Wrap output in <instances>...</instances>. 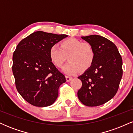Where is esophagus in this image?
<instances>
[{
	"label": "esophagus",
	"mask_w": 133,
	"mask_h": 133,
	"mask_svg": "<svg viewBox=\"0 0 133 133\" xmlns=\"http://www.w3.org/2000/svg\"><path fill=\"white\" fill-rule=\"evenodd\" d=\"M65 78H66V81H67V82H69V81H71L72 79V77H71V76H65Z\"/></svg>",
	"instance_id": "esophagus-1"
}]
</instances>
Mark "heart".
I'll use <instances>...</instances> for the list:
<instances>
[{
	"label": "heart",
	"instance_id": "b5f03b06",
	"mask_svg": "<svg viewBox=\"0 0 133 133\" xmlns=\"http://www.w3.org/2000/svg\"><path fill=\"white\" fill-rule=\"evenodd\" d=\"M49 54L51 61L58 68H61L68 56L69 61L64 65L63 71L70 75L89 69L95 59V51L91 44L73 37L62 41L60 46L52 45Z\"/></svg>",
	"mask_w": 133,
	"mask_h": 133
}]
</instances>
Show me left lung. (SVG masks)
<instances>
[{
    "mask_svg": "<svg viewBox=\"0 0 133 133\" xmlns=\"http://www.w3.org/2000/svg\"><path fill=\"white\" fill-rule=\"evenodd\" d=\"M81 38L94 47L95 59L92 66L78 77L82 87L77 96L85 106H100L116 94L123 76V60L115 44L106 38L98 35Z\"/></svg>",
    "mask_w": 133,
    "mask_h": 133,
    "instance_id": "8db88e82",
    "label": "left lung"
}]
</instances>
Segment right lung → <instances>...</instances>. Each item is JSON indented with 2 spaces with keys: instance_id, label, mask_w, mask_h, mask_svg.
Masks as SVG:
<instances>
[{
  "instance_id": "obj_1",
  "label": "right lung",
  "mask_w": 133,
  "mask_h": 133,
  "mask_svg": "<svg viewBox=\"0 0 133 133\" xmlns=\"http://www.w3.org/2000/svg\"><path fill=\"white\" fill-rule=\"evenodd\" d=\"M65 34L35 32L18 44L13 54L12 72L16 89L23 98L33 106L52 104L59 88L66 81L51 61L49 49Z\"/></svg>"
}]
</instances>
